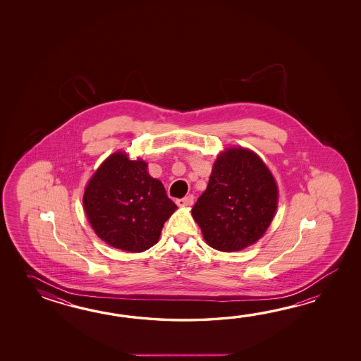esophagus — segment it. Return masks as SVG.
<instances>
[{
	"label": "esophagus",
	"instance_id": "1",
	"mask_svg": "<svg viewBox=\"0 0 361 361\" xmlns=\"http://www.w3.org/2000/svg\"><path fill=\"white\" fill-rule=\"evenodd\" d=\"M193 200H195L193 195H187L183 199L177 200V204L179 207H191Z\"/></svg>",
	"mask_w": 361,
	"mask_h": 361
}]
</instances>
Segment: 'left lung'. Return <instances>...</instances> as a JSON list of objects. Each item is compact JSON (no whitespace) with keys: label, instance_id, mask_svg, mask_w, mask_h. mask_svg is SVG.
<instances>
[{"label":"left lung","instance_id":"1","mask_svg":"<svg viewBox=\"0 0 361 361\" xmlns=\"http://www.w3.org/2000/svg\"><path fill=\"white\" fill-rule=\"evenodd\" d=\"M277 199L275 178L261 157L241 147L227 148L216 157L192 216L207 245L238 252L253 245L267 231Z\"/></svg>","mask_w":361,"mask_h":361}]
</instances>
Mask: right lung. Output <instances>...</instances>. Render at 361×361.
<instances>
[{"label": "right lung", "instance_id": "obj_1", "mask_svg": "<svg viewBox=\"0 0 361 361\" xmlns=\"http://www.w3.org/2000/svg\"><path fill=\"white\" fill-rule=\"evenodd\" d=\"M147 162L116 152L107 157L85 188L84 209L92 230L108 245L139 253L154 246L177 205Z\"/></svg>", "mask_w": 361, "mask_h": 361}]
</instances>
